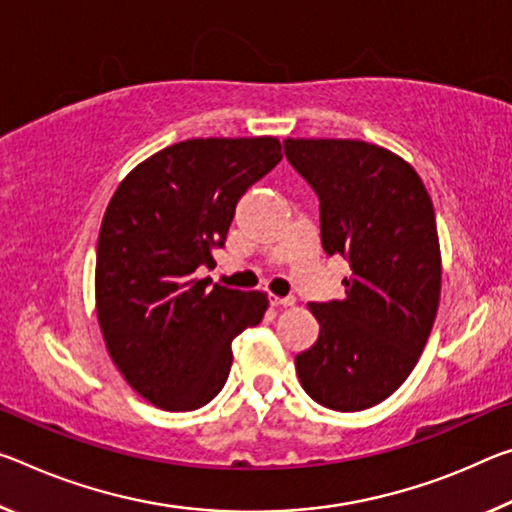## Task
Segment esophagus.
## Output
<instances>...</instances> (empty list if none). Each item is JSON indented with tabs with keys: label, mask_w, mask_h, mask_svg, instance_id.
<instances>
[{
	"label": "esophagus",
	"mask_w": 512,
	"mask_h": 512,
	"mask_svg": "<svg viewBox=\"0 0 512 512\" xmlns=\"http://www.w3.org/2000/svg\"><path fill=\"white\" fill-rule=\"evenodd\" d=\"M269 303L273 305V307H291L296 303L294 298H280V296H273V294H269Z\"/></svg>",
	"instance_id": "esophagus-1"
}]
</instances>
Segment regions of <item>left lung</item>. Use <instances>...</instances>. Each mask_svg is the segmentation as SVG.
Listing matches in <instances>:
<instances>
[{
    "label": "left lung",
    "instance_id": "1",
    "mask_svg": "<svg viewBox=\"0 0 512 512\" xmlns=\"http://www.w3.org/2000/svg\"><path fill=\"white\" fill-rule=\"evenodd\" d=\"M285 154L319 196L321 243L351 264L346 296L310 303L319 339L296 355L316 403L358 412L415 369L442 287L435 209L408 161L351 139H287Z\"/></svg>",
    "mask_w": 512,
    "mask_h": 512
}]
</instances>
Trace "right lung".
Here are the masks:
<instances>
[{
  "instance_id": "add662e5",
  "label": "right lung",
  "mask_w": 512,
  "mask_h": 512,
  "mask_svg": "<svg viewBox=\"0 0 512 512\" xmlns=\"http://www.w3.org/2000/svg\"><path fill=\"white\" fill-rule=\"evenodd\" d=\"M280 141L189 139L141 161L97 237L95 310L113 364L145 401L186 412L221 392L232 339L264 319L262 291L198 278L223 248L237 202L278 166Z\"/></svg>"
}]
</instances>
